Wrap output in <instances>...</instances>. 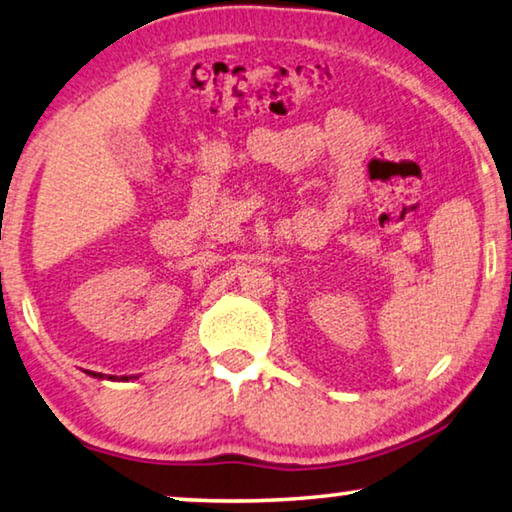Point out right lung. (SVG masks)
Here are the masks:
<instances>
[{
	"mask_svg": "<svg viewBox=\"0 0 512 512\" xmlns=\"http://www.w3.org/2000/svg\"><path fill=\"white\" fill-rule=\"evenodd\" d=\"M91 375H94L96 379H117V377H114V375H110V377H105V375H101V372H91ZM121 379H124V381H128V377H121ZM137 379V377H135Z\"/></svg>",
	"mask_w": 512,
	"mask_h": 512,
	"instance_id": "add662e5",
	"label": "right lung"
}]
</instances>
